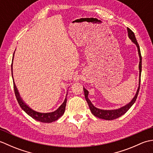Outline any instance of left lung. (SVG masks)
<instances>
[{"mask_svg":"<svg viewBox=\"0 0 153 153\" xmlns=\"http://www.w3.org/2000/svg\"><path fill=\"white\" fill-rule=\"evenodd\" d=\"M127 30H128V37L131 40V41L134 43L136 47L137 48L138 51V54L139 56V87L137 90V92H136L135 95L134 96V98L129 102L128 104H127L126 105L123 106L121 108H118V109H114V110H102L97 108L95 106H94L92 102H91V100L88 98V95H89V91H87L85 87H83V91H84V94H85V99L87 102V104L89 106L90 110L91 111L92 114L95 116L96 117L99 118H101L106 120H114L119 118V117L122 116V115L124 114L128 111V110L131 108V106L135 103L136 99H137V97L138 95V93L139 91V88H140V82H141V68H142V58H141V51H140V48H139V44L136 39L135 34L134 32H133L130 29L127 27Z\"/></svg>","mask_w":153,"mask_h":153,"instance_id":"8db88e82","label":"left lung"}]
</instances>
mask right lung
<instances>
[{"label": "right lung", "instance_id": "obj_1", "mask_svg": "<svg viewBox=\"0 0 153 153\" xmlns=\"http://www.w3.org/2000/svg\"><path fill=\"white\" fill-rule=\"evenodd\" d=\"M13 56H14V53ZM13 58H14V56H13ZM12 62H13V59H12ZM12 64H13L12 63V65H11L12 76ZM12 77H13V76H12ZM13 80H14V79H13ZM14 93H15L16 99H17L18 104L19 105V106H20L22 109L24 110L25 113H27L29 116H30L31 118H33L35 120H37L39 122H43V123H51L54 121H56V120H57L60 118V117H61L64 114V113L65 112V108H66L67 97L65 98L64 102L62 104V105L59 106V108L55 110V111L52 112H48V113H42V112H37L35 111V110L31 109L30 106H28L23 101L20 96H19L18 89L15 85L14 82Z\"/></svg>", "mask_w": 153, "mask_h": 153}]
</instances>
